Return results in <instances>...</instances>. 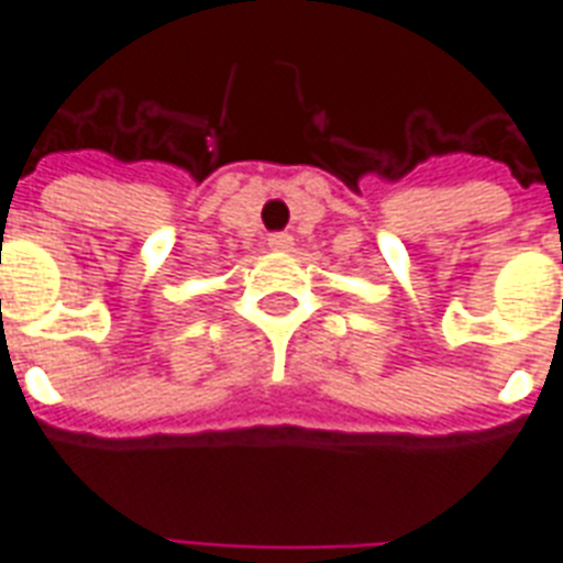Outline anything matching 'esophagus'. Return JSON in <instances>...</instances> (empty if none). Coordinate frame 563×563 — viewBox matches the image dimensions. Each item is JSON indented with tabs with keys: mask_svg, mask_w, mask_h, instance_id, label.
<instances>
[{
	"mask_svg": "<svg viewBox=\"0 0 563 563\" xmlns=\"http://www.w3.org/2000/svg\"><path fill=\"white\" fill-rule=\"evenodd\" d=\"M268 246L271 250H283V253H286V250H292L295 246V238L289 232H274L268 238Z\"/></svg>",
	"mask_w": 563,
	"mask_h": 563,
	"instance_id": "1",
	"label": "esophagus"
}]
</instances>
